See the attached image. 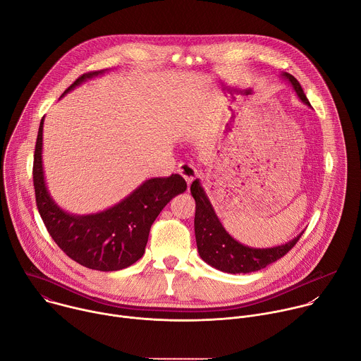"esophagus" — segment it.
I'll list each match as a JSON object with an SVG mask.
<instances>
[{
	"label": "esophagus",
	"instance_id": "obj_1",
	"mask_svg": "<svg viewBox=\"0 0 361 361\" xmlns=\"http://www.w3.org/2000/svg\"><path fill=\"white\" fill-rule=\"evenodd\" d=\"M177 173L187 181V184H191L192 180L197 177V169L191 164H187V163H181L177 169Z\"/></svg>",
	"mask_w": 361,
	"mask_h": 361
}]
</instances>
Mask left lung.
<instances>
[{
  "label": "left lung",
  "mask_w": 361,
  "mask_h": 361,
  "mask_svg": "<svg viewBox=\"0 0 361 361\" xmlns=\"http://www.w3.org/2000/svg\"><path fill=\"white\" fill-rule=\"evenodd\" d=\"M280 75L290 82L297 97L304 104L310 107V102H308L300 82L288 73H281ZM190 190L195 200L194 231L198 254L205 263L220 271L230 274H247L259 271L286 255L304 233L301 231L297 237L281 245L267 248L244 245L233 238L224 228L198 178L192 181Z\"/></svg>",
  "instance_id": "1"
}]
</instances>
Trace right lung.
<instances>
[{"label": "right lung", "instance_id": "right-lung-1", "mask_svg": "<svg viewBox=\"0 0 361 361\" xmlns=\"http://www.w3.org/2000/svg\"><path fill=\"white\" fill-rule=\"evenodd\" d=\"M107 70L82 74L61 97ZM42 128L39 123L34 152V188L39 216L57 245L78 264L98 271H117L140 260L151 224L171 198L187 190L178 174L148 178L113 207L92 214H73L51 197L42 167Z\"/></svg>", "mask_w": 361, "mask_h": 361}]
</instances>
